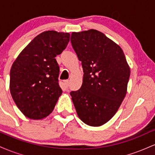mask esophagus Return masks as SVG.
Listing matches in <instances>:
<instances>
[{"label":"esophagus","mask_w":155,"mask_h":155,"mask_svg":"<svg viewBox=\"0 0 155 155\" xmlns=\"http://www.w3.org/2000/svg\"><path fill=\"white\" fill-rule=\"evenodd\" d=\"M65 86H66V87H68L69 84H70V81H69V80H65Z\"/></svg>","instance_id":"obj_1"}]
</instances>
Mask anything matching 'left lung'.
<instances>
[{
  "mask_svg": "<svg viewBox=\"0 0 155 155\" xmlns=\"http://www.w3.org/2000/svg\"><path fill=\"white\" fill-rule=\"evenodd\" d=\"M71 42L84 71L81 88L70 93L74 107L85 124L101 126L124 100L130 69L120 46L100 31L73 32Z\"/></svg>",
  "mask_w": 155,
  "mask_h": 155,
  "instance_id": "obj_1",
  "label": "left lung"
}]
</instances>
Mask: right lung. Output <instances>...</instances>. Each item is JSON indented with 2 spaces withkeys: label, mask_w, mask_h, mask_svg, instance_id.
Instances as JSON below:
<instances>
[{
  "label": "right lung",
  "mask_w": 155,
  "mask_h": 155,
  "mask_svg": "<svg viewBox=\"0 0 155 155\" xmlns=\"http://www.w3.org/2000/svg\"><path fill=\"white\" fill-rule=\"evenodd\" d=\"M70 40L68 33L43 32L21 51L10 71V92L21 112L31 120L45 118L62 95L55 57Z\"/></svg>",
  "instance_id": "right-lung-1"
}]
</instances>
